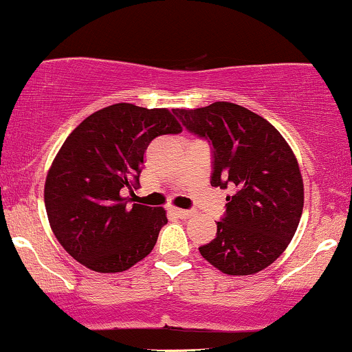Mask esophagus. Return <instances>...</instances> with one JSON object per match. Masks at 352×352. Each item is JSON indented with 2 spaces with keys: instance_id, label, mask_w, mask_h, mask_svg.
<instances>
[{
  "instance_id": "34e87169",
  "label": "esophagus",
  "mask_w": 352,
  "mask_h": 352,
  "mask_svg": "<svg viewBox=\"0 0 352 352\" xmlns=\"http://www.w3.org/2000/svg\"><path fill=\"white\" fill-rule=\"evenodd\" d=\"M173 214L177 216V218H181V219H188V218H191V216L195 214V212H192V211H189V209H179V208H173Z\"/></svg>"
}]
</instances>
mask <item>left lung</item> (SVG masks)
<instances>
[{"label": "left lung", "instance_id": "8db88e82", "mask_svg": "<svg viewBox=\"0 0 352 352\" xmlns=\"http://www.w3.org/2000/svg\"><path fill=\"white\" fill-rule=\"evenodd\" d=\"M175 114L211 144V186L234 191L201 256L229 276L263 271L286 250L302 214L304 184L293 149L270 121L234 102Z\"/></svg>", "mask_w": 352, "mask_h": 352}]
</instances>
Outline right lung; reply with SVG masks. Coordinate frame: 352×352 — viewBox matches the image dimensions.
<instances>
[{
	"instance_id": "add662e5",
	"label": "right lung",
	"mask_w": 352,
	"mask_h": 352,
	"mask_svg": "<svg viewBox=\"0 0 352 352\" xmlns=\"http://www.w3.org/2000/svg\"><path fill=\"white\" fill-rule=\"evenodd\" d=\"M181 131L169 109L118 102L66 138L46 176L45 206L59 244L78 263L121 272L153 251L168 223L166 211L134 203L133 189L149 143Z\"/></svg>"
}]
</instances>
